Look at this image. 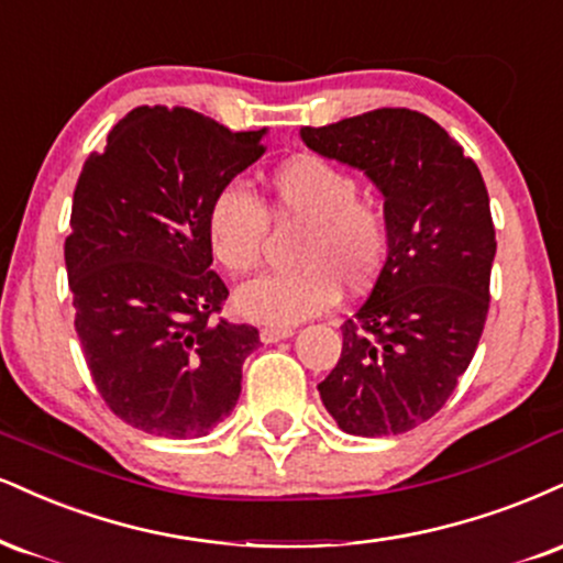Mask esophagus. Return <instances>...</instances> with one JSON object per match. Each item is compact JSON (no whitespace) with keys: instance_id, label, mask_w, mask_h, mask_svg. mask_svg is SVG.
Listing matches in <instances>:
<instances>
[{"instance_id":"obj_1","label":"esophagus","mask_w":563,"mask_h":563,"mask_svg":"<svg viewBox=\"0 0 563 563\" xmlns=\"http://www.w3.org/2000/svg\"><path fill=\"white\" fill-rule=\"evenodd\" d=\"M294 335V328H262L260 330V341L262 343H277L286 341V338Z\"/></svg>"}]
</instances>
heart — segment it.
<instances>
[{
  "instance_id": "obj_1",
  "label": "heart",
  "mask_w": 563,
  "mask_h": 563,
  "mask_svg": "<svg viewBox=\"0 0 563 563\" xmlns=\"http://www.w3.org/2000/svg\"><path fill=\"white\" fill-rule=\"evenodd\" d=\"M267 188L275 220L307 225L296 249L301 267L243 283L233 296L243 320L288 328L333 307L341 283L358 290L375 280L388 256V217L380 205L356 196L358 183L346 167L320 154H296L275 167ZM267 228V209L249 188H217L207 207V243L228 273L256 267Z\"/></svg>"
}]
</instances>
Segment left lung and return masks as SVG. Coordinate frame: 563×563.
Here are the masks:
<instances>
[{
    "label": "left lung",
    "mask_w": 563,
    "mask_h": 563,
    "mask_svg": "<svg viewBox=\"0 0 563 563\" xmlns=\"http://www.w3.org/2000/svg\"><path fill=\"white\" fill-rule=\"evenodd\" d=\"M301 141L367 175L390 230L375 288L343 322L341 358L317 390L349 435L409 432L449 401L483 335L496 256L485 180L415 110L383 107L301 128Z\"/></svg>",
    "instance_id": "obj_1"
}]
</instances>
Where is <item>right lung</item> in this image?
<instances>
[{"label":"right lung","mask_w":563,"mask_h":563,"mask_svg":"<svg viewBox=\"0 0 563 563\" xmlns=\"http://www.w3.org/2000/svg\"><path fill=\"white\" fill-rule=\"evenodd\" d=\"M264 135L135 107L80 170L65 241L76 333L101 398L148 435H207L241 396L260 330L214 320L228 288L209 269L207 207Z\"/></svg>","instance_id":"right-lung-1"}]
</instances>
